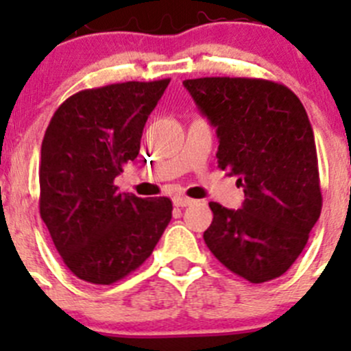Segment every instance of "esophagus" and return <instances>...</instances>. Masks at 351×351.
Here are the masks:
<instances>
[{"mask_svg": "<svg viewBox=\"0 0 351 351\" xmlns=\"http://www.w3.org/2000/svg\"><path fill=\"white\" fill-rule=\"evenodd\" d=\"M192 198L189 197H183V195H176L175 198H173V204L176 205V207H189V205H192Z\"/></svg>", "mask_w": 351, "mask_h": 351, "instance_id": "obj_1", "label": "esophagus"}]
</instances>
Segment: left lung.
Masks as SVG:
<instances>
[{
	"mask_svg": "<svg viewBox=\"0 0 351 351\" xmlns=\"http://www.w3.org/2000/svg\"><path fill=\"white\" fill-rule=\"evenodd\" d=\"M215 127L219 168L238 176V210L210 202L205 244L228 270L251 284L284 275L299 258L323 207L316 143L293 91L258 77L185 80Z\"/></svg>",
	"mask_w": 351,
	"mask_h": 351,
	"instance_id": "left-lung-1",
	"label": "left lung"
}]
</instances>
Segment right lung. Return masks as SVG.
Wrapping results in <instances>:
<instances>
[{"label": "right lung", "mask_w": 351, "mask_h": 351, "mask_svg": "<svg viewBox=\"0 0 351 351\" xmlns=\"http://www.w3.org/2000/svg\"><path fill=\"white\" fill-rule=\"evenodd\" d=\"M169 80L127 81L69 97L40 149V217L73 275L110 285L141 267L171 221L168 197L139 198L113 185L134 161L147 117Z\"/></svg>", "instance_id": "right-lung-1"}]
</instances>
